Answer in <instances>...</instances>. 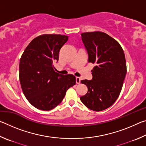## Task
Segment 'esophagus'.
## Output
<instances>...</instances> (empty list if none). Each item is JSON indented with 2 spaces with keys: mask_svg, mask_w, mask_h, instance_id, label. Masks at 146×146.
<instances>
[{
  "mask_svg": "<svg viewBox=\"0 0 146 146\" xmlns=\"http://www.w3.org/2000/svg\"><path fill=\"white\" fill-rule=\"evenodd\" d=\"M80 77H78V76H76V84H80Z\"/></svg>",
  "mask_w": 146,
  "mask_h": 146,
  "instance_id": "1",
  "label": "esophagus"
}]
</instances>
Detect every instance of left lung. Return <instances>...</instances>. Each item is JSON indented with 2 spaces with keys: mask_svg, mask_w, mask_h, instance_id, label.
Here are the masks:
<instances>
[{
  "mask_svg": "<svg viewBox=\"0 0 146 146\" xmlns=\"http://www.w3.org/2000/svg\"><path fill=\"white\" fill-rule=\"evenodd\" d=\"M88 62L95 64L91 80H81L88 92L80 97L86 107L100 111L112 106L119 96L126 75L125 55L119 43L103 32L81 34Z\"/></svg>",
  "mask_w": 146,
  "mask_h": 146,
  "instance_id": "1",
  "label": "left lung"
}]
</instances>
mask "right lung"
Returning <instances> with one entry per match:
<instances>
[{
    "label": "right lung",
    "instance_id": "right-lung-1",
    "mask_svg": "<svg viewBox=\"0 0 146 146\" xmlns=\"http://www.w3.org/2000/svg\"><path fill=\"white\" fill-rule=\"evenodd\" d=\"M68 36L42 35L32 40L20 60L19 79L26 98L35 108L49 111L57 106L70 87L75 84L73 75L55 72L62 47Z\"/></svg>",
    "mask_w": 146,
    "mask_h": 146
}]
</instances>
